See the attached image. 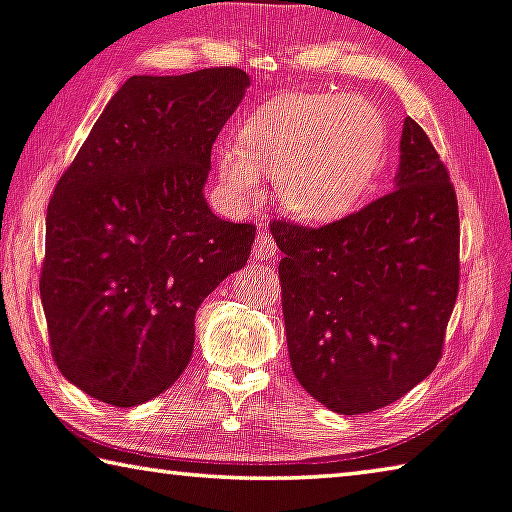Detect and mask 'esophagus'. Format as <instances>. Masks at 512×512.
<instances>
[{
    "label": "esophagus",
    "mask_w": 512,
    "mask_h": 512,
    "mask_svg": "<svg viewBox=\"0 0 512 512\" xmlns=\"http://www.w3.org/2000/svg\"><path fill=\"white\" fill-rule=\"evenodd\" d=\"M276 253H278V246H276V241H273V236L266 232L257 234L255 246H253V257L255 259H273L276 257Z\"/></svg>",
    "instance_id": "obj_1"
}]
</instances>
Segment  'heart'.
Here are the masks:
<instances>
[{
	"label": "heart",
	"instance_id": "b5f03b06",
	"mask_svg": "<svg viewBox=\"0 0 512 512\" xmlns=\"http://www.w3.org/2000/svg\"><path fill=\"white\" fill-rule=\"evenodd\" d=\"M386 149L379 110L347 94L287 98L241 126V144L220 142L216 172L227 202L253 207L273 179L280 207L305 223L354 211L377 179Z\"/></svg>",
	"mask_w": 512,
	"mask_h": 512
}]
</instances>
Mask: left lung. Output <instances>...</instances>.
Returning <instances> with one entry per match:
<instances>
[{
    "label": "left lung",
    "instance_id": "obj_1",
    "mask_svg": "<svg viewBox=\"0 0 512 512\" xmlns=\"http://www.w3.org/2000/svg\"><path fill=\"white\" fill-rule=\"evenodd\" d=\"M289 361L335 414L400 400L441 358L460 287V216L437 149L404 119L395 190L324 227L273 220Z\"/></svg>",
    "mask_w": 512,
    "mask_h": 512
}]
</instances>
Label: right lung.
I'll use <instances>...</instances> for the list:
<instances>
[{
	"mask_svg": "<svg viewBox=\"0 0 512 512\" xmlns=\"http://www.w3.org/2000/svg\"><path fill=\"white\" fill-rule=\"evenodd\" d=\"M248 87L232 66L133 75L59 179L41 303L57 368L91 398L135 407L167 391L197 308L246 266L255 227L218 218L204 183Z\"/></svg>",
	"mask_w": 512,
	"mask_h": 512,
	"instance_id": "obj_1",
	"label": "right lung"
}]
</instances>
